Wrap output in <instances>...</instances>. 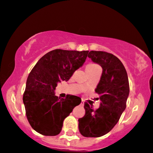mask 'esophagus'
I'll return each mask as SVG.
<instances>
[{
  "mask_svg": "<svg viewBox=\"0 0 153 153\" xmlns=\"http://www.w3.org/2000/svg\"><path fill=\"white\" fill-rule=\"evenodd\" d=\"M84 101H82V102H81V104H80V105L81 106H84Z\"/></svg>",
  "mask_w": 153,
  "mask_h": 153,
  "instance_id": "esophagus-1",
  "label": "esophagus"
}]
</instances>
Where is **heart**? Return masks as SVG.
<instances>
[{
  "mask_svg": "<svg viewBox=\"0 0 153 153\" xmlns=\"http://www.w3.org/2000/svg\"><path fill=\"white\" fill-rule=\"evenodd\" d=\"M99 68H100V66H99L98 64H94V63H90V64H89L87 66V68H86V69H87V72L89 73V71H94V70L97 69H99ZM87 83H85V84H84V85H87Z\"/></svg>",
  "mask_w": 153,
  "mask_h": 153,
  "instance_id": "obj_1",
  "label": "heart"
}]
</instances>
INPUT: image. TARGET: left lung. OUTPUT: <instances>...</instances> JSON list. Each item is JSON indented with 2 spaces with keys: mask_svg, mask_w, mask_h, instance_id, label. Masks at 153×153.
I'll use <instances>...</instances> for the list:
<instances>
[{
  "mask_svg": "<svg viewBox=\"0 0 153 153\" xmlns=\"http://www.w3.org/2000/svg\"><path fill=\"white\" fill-rule=\"evenodd\" d=\"M88 57L100 64L102 73L95 92L100 95V107L84 103L85 114L79 119L80 133L87 137L105 135L115 126L126 108L130 85L125 66L117 57L105 51H91Z\"/></svg>",
  "mask_w": 153,
  "mask_h": 153,
  "instance_id": "obj_1",
  "label": "left lung"
}]
</instances>
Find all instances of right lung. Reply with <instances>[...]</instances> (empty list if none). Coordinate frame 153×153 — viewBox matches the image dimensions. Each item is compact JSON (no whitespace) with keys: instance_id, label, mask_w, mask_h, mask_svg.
I'll return each mask as SVG.
<instances>
[{"instance_id":"1","label":"right lung","mask_w":153,"mask_h":153,"mask_svg":"<svg viewBox=\"0 0 153 153\" xmlns=\"http://www.w3.org/2000/svg\"><path fill=\"white\" fill-rule=\"evenodd\" d=\"M88 52L53 50L43 56L30 71L23 101L28 123L37 132L46 136L59 134L64 119L81 103V98L74 95L59 98L54 90L59 82H67L83 65Z\"/></svg>"}]
</instances>
